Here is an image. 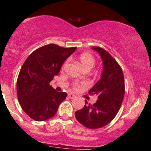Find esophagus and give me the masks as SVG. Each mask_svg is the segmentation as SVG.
I'll list each match as a JSON object with an SVG mask.
<instances>
[{
	"label": "esophagus",
	"instance_id": "1",
	"mask_svg": "<svg viewBox=\"0 0 151 151\" xmlns=\"http://www.w3.org/2000/svg\"><path fill=\"white\" fill-rule=\"evenodd\" d=\"M68 97H70V99H73V98H75V97H76V95H74L73 94H72V93H69L68 94Z\"/></svg>",
	"mask_w": 151,
	"mask_h": 151
}]
</instances>
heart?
I'll list each match as a JSON object with an SVG mask.
<instances>
[{
	"label": "heart",
	"instance_id": "obj_1",
	"mask_svg": "<svg viewBox=\"0 0 151 151\" xmlns=\"http://www.w3.org/2000/svg\"><path fill=\"white\" fill-rule=\"evenodd\" d=\"M79 60L81 61V65L85 69H91L95 63V59L93 55L90 53H83L80 55ZM86 82H74L73 84L74 88H79L80 87L86 85Z\"/></svg>",
	"mask_w": 151,
	"mask_h": 151
}]
</instances>
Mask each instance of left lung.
Segmentation results:
<instances>
[{"label": "left lung", "instance_id": "1", "mask_svg": "<svg viewBox=\"0 0 151 151\" xmlns=\"http://www.w3.org/2000/svg\"><path fill=\"white\" fill-rule=\"evenodd\" d=\"M100 54L103 63L101 78L89 90V94L97 95L98 100L93 105L86 104L76 111V118L88 129H99L113 120L121 107L124 97V78L122 70L107 51L98 47H92Z\"/></svg>", "mask_w": 151, "mask_h": 151}]
</instances>
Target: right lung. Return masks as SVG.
<instances>
[{
	"label": "right lung",
	"instance_id": "1",
	"mask_svg": "<svg viewBox=\"0 0 151 151\" xmlns=\"http://www.w3.org/2000/svg\"><path fill=\"white\" fill-rule=\"evenodd\" d=\"M76 49L47 44L33 51L24 61L17 78V94L21 107L30 118L42 122L56 114L67 93L56 91L49 83Z\"/></svg>",
	"mask_w": 151,
	"mask_h": 151
}]
</instances>
